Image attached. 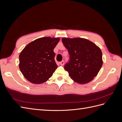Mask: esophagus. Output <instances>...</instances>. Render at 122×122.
<instances>
[{"label":"esophagus","mask_w":122,"mask_h":122,"mask_svg":"<svg viewBox=\"0 0 122 122\" xmlns=\"http://www.w3.org/2000/svg\"><path fill=\"white\" fill-rule=\"evenodd\" d=\"M60 65H61V66H63V65H64V64H65V62H64V61H61V62H60Z\"/></svg>","instance_id":"34e87169"}]
</instances>
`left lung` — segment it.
Instances as JSON below:
<instances>
[{"label":"left lung","mask_w":122,"mask_h":122,"mask_svg":"<svg viewBox=\"0 0 122 122\" xmlns=\"http://www.w3.org/2000/svg\"><path fill=\"white\" fill-rule=\"evenodd\" d=\"M61 40L70 55L69 61L64 68L71 78L80 84L91 81L97 75L103 65L100 48L83 38H64Z\"/></svg>","instance_id":"8db88e82"}]
</instances>
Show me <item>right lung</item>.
<instances>
[{
    "mask_svg": "<svg viewBox=\"0 0 122 122\" xmlns=\"http://www.w3.org/2000/svg\"><path fill=\"white\" fill-rule=\"evenodd\" d=\"M60 39L43 37L25 47L19 55V69L25 78L34 84L45 82L57 68L54 48Z\"/></svg>",
    "mask_w": 122,
    "mask_h": 122,
    "instance_id": "1",
    "label": "right lung"
}]
</instances>
